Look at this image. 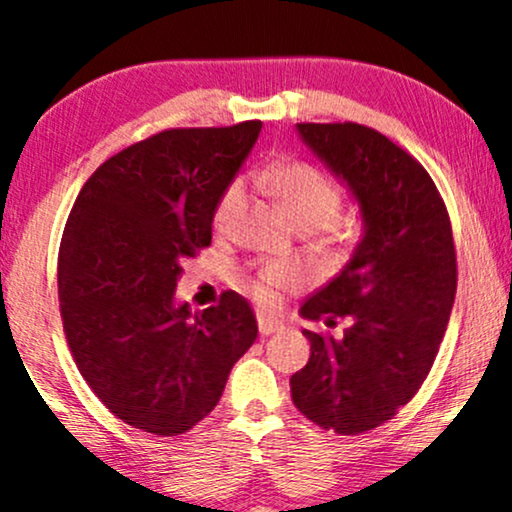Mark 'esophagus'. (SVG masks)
Wrapping results in <instances>:
<instances>
[{"mask_svg": "<svg viewBox=\"0 0 512 512\" xmlns=\"http://www.w3.org/2000/svg\"><path fill=\"white\" fill-rule=\"evenodd\" d=\"M283 323H278L274 319H267V316H260V333L262 335H271V333H281Z\"/></svg>", "mask_w": 512, "mask_h": 512, "instance_id": "34e87169", "label": "esophagus"}]
</instances>
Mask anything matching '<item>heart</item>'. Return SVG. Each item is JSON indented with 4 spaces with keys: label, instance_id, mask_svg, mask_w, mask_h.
Returning a JSON list of instances; mask_svg holds the SVG:
<instances>
[{
    "label": "heart",
    "instance_id": "obj_1",
    "mask_svg": "<svg viewBox=\"0 0 512 512\" xmlns=\"http://www.w3.org/2000/svg\"><path fill=\"white\" fill-rule=\"evenodd\" d=\"M264 179H267L269 191L274 193L278 205L286 212L295 229H300V226H307L312 231L321 229V226L331 224L335 215H338L342 205L338 186L312 165H276L271 167ZM245 198H248V191H245L241 179L231 181L222 191L215 205V215H212V224H215L217 234H231L234 231L238 217H241L245 208ZM338 234L342 236V231H338ZM295 281L297 271L293 267L274 264V267L264 269L257 281L250 283V290L260 302H269L271 295H274V288L290 286Z\"/></svg>",
    "mask_w": 512,
    "mask_h": 512
}]
</instances>
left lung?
Returning a JSON list of instances; mask_svg holds the SVG:
<instances>
[{
	"instance_id": "8db88e82",
	"label": "left lung",
	"mask_w": 512,
	"mask_h": 512,
	"mask_svg": "<svg viewBox=\"0 0 512 512\" xmlns=\"http://www.w3.org/2000/svg\"><path fill=\"white\" fill-rule=\"evenodd\" d=\"M302 144L349 191L361 238L300 316L342 338L302 331L307 366L290 378L293 404L340 435L378 428L420 390L456 297V250L446 208L418 160L371 127L295 125Z\"/></svg>"
}]
</instances>
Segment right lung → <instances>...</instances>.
Masks as SVG:
<instances>
[{
	"instance_id": "right-lung-1",
	"label": "right lung",
	"mask_w": 512,
	"mask_h": 512,
	"mask_svg": "<svg viewBox=\"0 0 512 512\" xmlns=\"http://www.w3.org/2000/svg\"><path fill=\"white\" fill-rule=\"evenodd\" d=\"M260 129L155 134L108 158L70 210L58 252L63 331L82 378L132 428L191 430L257 338L245 297L191 312L174 290L184 260L210 245L217 200Z\"/></svg>"
}]
</instances>
